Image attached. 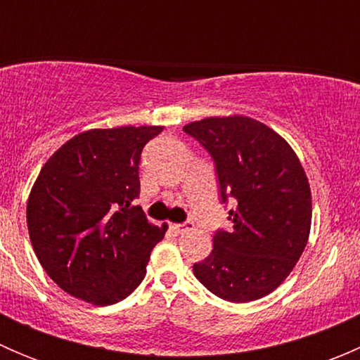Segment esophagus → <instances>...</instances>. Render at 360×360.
<instances>
[{"label":"esophagus","instance_id":"esophagus-1","mask_svg":"<svg viewBox=\"0 0 360 360\" xmlns=\"http://www.w3.org/2000/svg\"><path fill=\"white\" fill-rule=\"evenodd\" d=\"M193 221H184V223H174L170 224V230L176 231V233H184V231L193 230Z\"/></svg>","mask_w":360,"mask_h":360}]
</instances>
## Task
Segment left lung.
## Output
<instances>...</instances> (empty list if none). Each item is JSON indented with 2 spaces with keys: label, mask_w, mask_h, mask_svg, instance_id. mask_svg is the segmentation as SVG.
Instances as JSON below:
<instances>
[{
  "label": "left lung",
  "mask_w": 360,
  "mask_h": 360,
  "mask_svg": "<svg viewBox=\"0 0 360 360\" xmlns=\"http://www.w3.org/2000/svg\"><path fill=\"white\" fill-rule=\"evenodd\" d=\"M216 165L221 202L233 200L230 231L214 233L212 252L193 264L198 281L233 303L278 288L307 248L311 193L292 148L249 116L205 118L184 125Z\"/></svg>",
  "instance_id": "left-lung-1"
}]
</instances>
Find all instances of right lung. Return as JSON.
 Returning a JSON list of instances; mask_svg holds the SVG:
<instances>
[{
	"instance_id": "obj_1",
	"label": "right lung",
	"mask_w": 360,
	"mask_h": 360,
	"mask_svg": "<svg viewBox=\"0 0 360 360\" xmlns=\"http://www.w3.org/2000/svg\"><path fill=\"white\" fill-rule=\"evenodd\" d=\"M162 130H86L43 165L27 200L29 237L43 270L71 296L106 307L143 282L167 226L148 223L132 202L143 148Z\"/></svg>"
}]
</instances>
